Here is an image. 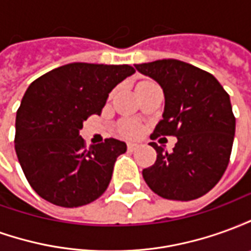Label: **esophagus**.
Wrapping results in <instances>:
<instances>
[{"instance_id":"1","label":"esophagus","mask_w":251,"mask_h":251,"mask_svg":"<svg viewBox=\"0 0 251 251\" xmlns=\"http://www.w3.org/2000/svg\"><path fill=\"white\" fill-rule=\"evenodd\" d=\"M137 148H138V145L134 144V142H127V151H129V152H134Z\"/></svg>"}]
</instances>
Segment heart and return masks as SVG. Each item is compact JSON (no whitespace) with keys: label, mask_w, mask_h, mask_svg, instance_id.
Listing matches in <instances>:
<instances>
[{"label":"heart","mask_w":251,"mask_h":251,"mask_svg":"<svg viewBox=\"0 0 251 251\" xmlns=\"http://www.w3.org/2000/svg\"><path fill=\"white\" fill-rule=\"evenodd\" d=\"M140 126L136 124H125L121 127V133L126 137H137L140 134Z\"/></svg>","instance_id":"b5f03b06"}]
</instances>
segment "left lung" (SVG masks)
I'll return each mask as SVG.
<instances>
[{"label":"left lung","instance_id":"obj_1","mask_svg":"<svg viewBox=\"0 0 251 251\" xmlns=\"http://www.w3.org/2000/svg\"><path fill=\"white\" fill-rule=\"evenodd\" d=\"M134 67L164 91L163 120L151 138L177 137L171 153L149 144L157 160L142 171L144 180L165 199H198L215 187L228 165L235 134L230 97L210 72L176 59Z\"/></svg>","mask_w":251,"mask_h":251}]
</instances>
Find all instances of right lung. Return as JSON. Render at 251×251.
Here are the masks:
<instances>
[{"instance_id":"1","label":"right lung","mask_w":251,"mask_h":251,"mask_svg":"<svg viewBox=\"0 0 251 251\" xmlns=\"http://www.w3.org/2000/svg\"><path fill=\"white\" fill-rule=\"evenodd\" d=\"M134 72L127 64L70 63L30 83L16 115L14 149L25 177L43 199L72 208L106 191L126 144L107 138L86 148L79 130Z\"/></svg>"}]
</instances>
